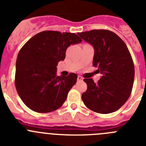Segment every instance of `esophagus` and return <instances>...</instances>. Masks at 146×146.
<instances>
[{
  "label": "esophagus",
  "instance_id": "1",
  "mask_svg": "<svg viewBox=\"0 0 146 146\" xmlns=\"http://www.w3.org/2000/svg\"><path fill=\"white\" fill-rule=\"evenodd\" d=\"M82 80H83V78L81 76H78L77 77V80L78 81H82Z\"/></svg>",
  "mask_w": 146,
  "mask_h": 146
}]
</instances>
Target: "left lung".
I'll return each instance as SVG.
<instances>
[{
    "mask_svg": "<svg viewBox=\"0 0 146 146\" xmlns=\"http://www.w3.org/2000/svg\"><path fill=\"white\" fill-rule=\"evenodd\" d=\"M77 34L94 48L93 65L102 77L96 83L84 79L87 90L82 95L85 105L94 112L108 114L123 106L131 95L135 66L126 44L108 30H92Z\"/></svg>",
    "mask_w": 146,
    "mask_h": 146,
    "instance_id": "obj_1",
    "label": "left lung"
}]
</instances>
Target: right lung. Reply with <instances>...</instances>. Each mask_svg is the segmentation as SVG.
Instances as JSON below:
<instances>
[{
  "mask_svg": "<svg viewBox=\"0 0 146 146\" xmlns=\"http://www.w3.org/2000/svg\"><path fill=\"white\" fill-rule=\"evenodd\" d=\"M82 39L73 33L44 31L23 45L16 62L15 87L24 104L35 112H52L63 105L77 76L57 75V65L71 44Z\"/></svg>",
  "mask_w": 146,
  "mask_h": 146,
  "instance_id": "1",
  "label": "right lung"
}]
</instances>
